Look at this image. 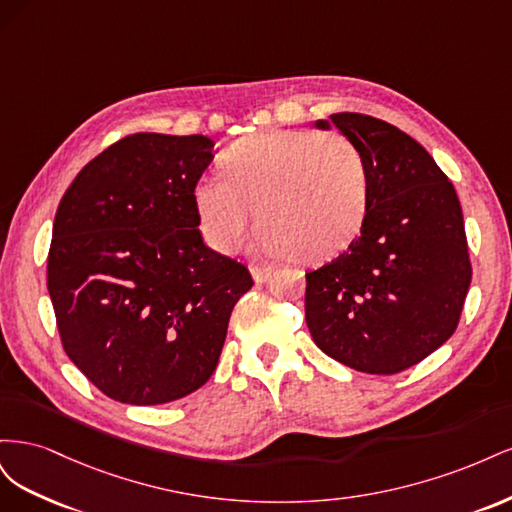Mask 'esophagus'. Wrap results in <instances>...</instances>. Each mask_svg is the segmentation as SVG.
<instances>
[{
  "instance_id": "1",
  "label": "esophagus",
  "mask_w": 512,
  "mask_h": 512,
  "mask_svg": "<svg viewBox=\"0 0 512 512\" xmlns=\"http://www.w3.org/2000/svg\"><path fill=\"white\" fill-rule=\"evenodd\" d=\"M273 273V267H252V277L256 284H265L269 282V277Z\"/></svg>"
}]
</instances>
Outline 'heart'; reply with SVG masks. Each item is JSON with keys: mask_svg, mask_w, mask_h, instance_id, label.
<instances>
[{"mask_svg": "<svg viewBox=\"0 0 512 512\" xmlns=\"http://www.w3.org/2000/svg\"><path fill=\"white\" fill-rule=\"evenodd\" d=\"M224 170L226 177L200 179L194 190L205 237L220 252L241 247L260 218L269 252L318 262L342 252L363 224L369 164L344 134L245 136L224 153Z\"/></svg>", "mask_w": 512, "mask_h": 512, "instance_id": "1", "label": "heart"}]
</instances>
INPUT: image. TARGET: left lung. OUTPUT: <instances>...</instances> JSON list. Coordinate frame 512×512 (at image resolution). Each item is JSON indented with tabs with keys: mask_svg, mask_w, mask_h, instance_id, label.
Listing matches in <instances>:
<instances>
[{
	"mask_svg": "<svg viewBox=\"0 0 512 512\" xmlns=\"http://www.w3.org/2000/svg\"><path fill=\"white\" fill-rule=\"evenodd\" d=\"M361 147L371 190L361 235L305 273V320L316 346L365 374H399L438 350L459 324L472 280L453 183L412 136L382 119L335 113Z\"/></svg>",
	"mask_w": 512,
	"mask_h": 512,
	"instance_id": "left-lung-1",
	"label": "left lung"
}]
</instances>
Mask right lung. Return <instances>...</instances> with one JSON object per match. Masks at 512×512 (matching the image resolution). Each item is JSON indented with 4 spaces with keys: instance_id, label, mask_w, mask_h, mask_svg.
Here are the masks:
<instances>
[{
    "instance_id": "right-lung-1",
    "label": "right lung",
    "mask_w": 512,
    "mask_h": 512,
    "mask_svg": "<svg viewBox=\"0 0 512 512\" xmlns=\"http://www.w3.org/2000/svg\"><path fill=\"white\" fill-rule=\"evenodd\" d=\"M207 136L138 132L91 160L57 207L46 286L70 361L121 404L158 406L218 367L247 267L203 243Z\"/></svg>"
}]
</instances>
